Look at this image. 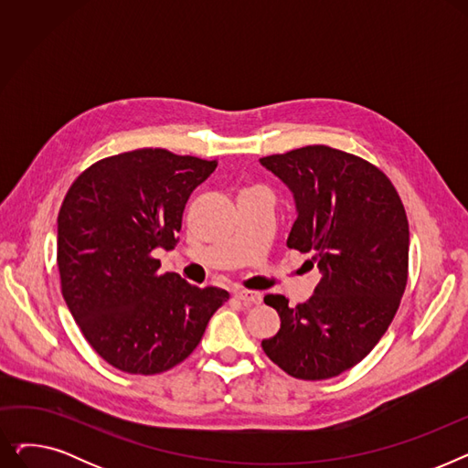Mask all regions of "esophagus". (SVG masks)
I'll return each mask as SVG.
<instances>
[{"label":"esophagus","instance_id":"obj_1","mask_svg":"<svg viewBox=\"0 0 468 468\" xmlns=\"http://www.w3.org/2000/svg\"><path fill=\"white\" fill-rule=\"evenodd\" d=\"M235 298H239L244 305H258V303H261V293L254 292V290L237 288L235 290Z\"/></svg>","mask_w":468,"mask_h":468}]
</instances>
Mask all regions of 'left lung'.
Returning <instances> with one entry per match:
<instances>
[{
  "label": "left lung",
  "mask_w": 468,
  "mask_h": 468,
  "mask_svg": "<svg viewBox=\"0 0 468 468\" xmlns=\"http://www.w3.org/2000/svg\"><path fill=\"white\" fill-rule=\"evenodd\" d=\"M290 189L296 221L286 247L321 271L313 296L290 307L279 293L281 330L261 341L292 378H335L370 353L395 318L408 281L410 229L400 197L379 168L328 145L260 159Z\"/></svg>",
  "instance_id": "1"
}]
</instances>
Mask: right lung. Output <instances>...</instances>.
Instances as JSON below:
<instances>
[{"label":"right lung","instance_id":"obj_1","mask_svg":"<svg viewBox=\"0 0 468 468\" xmlns=\"http://www.w3.org/2000/svg\"><path fill=\"white\" fill-rule=\"evenodd\" d=\"M216 161L144 147L102 159L58 212L62 296L90 347L121 372L154 376L186 360L229 292L159 273L191 191Z\"/></svg>","mask_w":468,"mask_h":468}]
</instances>
